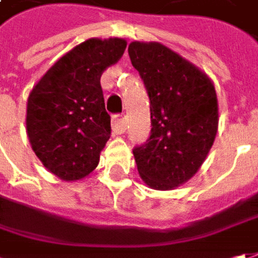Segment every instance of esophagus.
Wrapping results in <instances>:
<instances>
[{"label":"esophagus","mask_w":258,"mask_h":258,"mask_svg":"<svg viewBox=\"0 0 258 258\" xmlns=\"http://www.w3.org/2000/svg\"><path fill=\"white\" fill-rule=\"evenodd\" d=\"M127 130V118L124 115H114L112 117V131L115 134H124Z\"/></svg>","instance_id":"34e87169"}]
</instances>
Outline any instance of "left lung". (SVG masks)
Segmentation results:
<instances>
[{
    "instance_id": "8db88e82",
    "label": "left lung",
    "mask_w": 258,
    "mask_h": 258,
    "mask_svg": "<svg viewBox=\"0 0 258 258\" xmlns=\"http://www.w3.org/2000/svg\"><path fill=\"white\" fill-rule=\"evenodd\" d=\"M133 66L150 98L149 140L133 150L146 185L170 190L199 170L218 130V101L212 81L162 43L133 41Z\"/></svg>"
}]
</instances>
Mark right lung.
Segmentation results:
<instances>
[{"instance_id": "right-lung-1", "label": "right lung", "mask_w": 258, "mask_h": 258, "mask_svg": "<svg viewBox=\"0 0 258 258\" xmlns=\"http://www.w3.org/2000/svg\"><path fill=\"white\" fill-rule=\"evenodd\" d=\"M125 47L124 39L86 40L63 54L28 95V141L43 166L62 180L84 179L99 163L111 136L101 75Z\"/></svg>"}]
</instances>
